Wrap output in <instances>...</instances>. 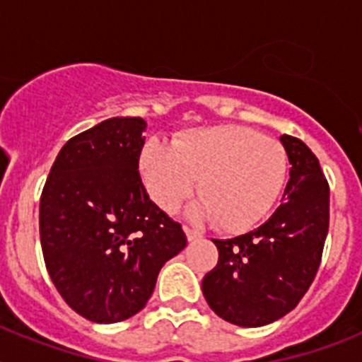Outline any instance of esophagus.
Wrapping results in <instances>:
<instances>
[{"label":"esophagus","mask_w":362,"mask_h":362,"mask_svg":"<svg viewBox=\"0 0 362 362\" xmlns=\"http://www.w3.org/2000/svg\"><path fill=\"white\" fill-rule=\"evenodd\" d=\"M183 230H185V233H187V239H188V241H197V239L203 238V235H201L199 232H196V230L188 228V226H185Z\"/></svg>","instance_id":"esophagus-1"}]
</instances>
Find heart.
Segmentation results:
<instances>
[{
  "label": "heart",
  "mask_w": 362,
  "mask_h": 362,
  "mask_svg": "<svg viewBox=\"0 0 362 362\" xmlns=\"http://www.w3.org/2000/svg\"><path fill=\"white\" fill-rule=\"evenodd\" d=\"M148 196L175 212L196 188L188 216L214 221L225 232H245L263 221L279 197L288 158L277 141L241 124L192 129L174 145L148 141L139 156Z\"/></svg>",
  "instance_id": "1"
}]
</instances>
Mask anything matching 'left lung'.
<instances>
[{
	"label": "left lung",
	"instance_id": "1",
	"mask_svg": "<svg viewBox=\"0 0 362 362\" xmlns=\"http://www.w3.org/2000/svg\"><path fill=\"white\" fill-rule=\"evenodd\" d=\"M279 141L292 165L283 204L245 235L212 239L219 261L201 286L221 319L245 328L296 308L317 274L330 223V188L319 159L297 137L283 134Z\"/></svg>",
	"mask_w": 362,
	"mask_h": 362
}]
</instances>
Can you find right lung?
Here are the masks:
<instances>
[{
	"instance_id": "right-lung-1",
	"label": "right lung",
	"mask_w": 362,
	"mask_h": 362,
	"mask_svg": "<svg viewBox=\"0 0 362 362\" xmlns=\"http://www.w3.org/2000/svg\"><path fill=\"white\" fill-rule=\"evenodd\" d=\"M146 121L110 117L69 139L40 201L49 276L66 305L112 325L145 308L163 264L187 246L139 175Z\"/></svg>"
}]
</instances>
